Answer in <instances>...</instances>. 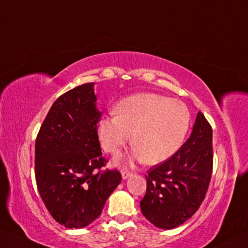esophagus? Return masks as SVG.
<instances>
[{
    "label": "esophagus",
    "mask_w": 248,
    "mask_h": 248,
    "mask_svg": "<svg viewBox=\"0 0 248 248\" xmlns=\"http://www.w3.org/2000/svg\"><path fill=\"white\" fill-rule=\"evenodd\" d=\"M132 174H133L132 172H128L126 170H123V171H122V179L126 180V179H128L129 176H132Z\"/></svg>",
    "instance_id": "obj_1"
}]
</instances>
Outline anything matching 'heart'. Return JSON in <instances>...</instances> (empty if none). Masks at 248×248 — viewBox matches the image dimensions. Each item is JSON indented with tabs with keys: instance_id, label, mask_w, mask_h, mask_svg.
Wrapping results in <instances>:
<instances>
[{
	"instance_id": "1",
	"label": "heart",
	"mask_w": 248,
	"mask_h": 248,
	"mask_svg": "<svg viewBox=\"0 0 248 248\" xmlns=\"http://www.w3.org/2000/svg\"><path fill=\"white\" fill-rule=\"evenodd\" d=\"M116 115L106 116L98 124L103 149L120 155L131 141L134 148L127 161L160 163L171 158L183 145L190 125L187 107L166 95L135 93L117 102Z\"/></svg>"
}]
</instances>
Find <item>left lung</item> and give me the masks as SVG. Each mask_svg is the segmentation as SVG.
<instances>
[{
    "instance_id": "8db88e82",
    "label": "left lung",
    "mask_w": 248,
    "mask_h": 248,
    "mask_svg": "<svg viewBox=\"0 0 248 248\" xmlns=\"http://www.w3.org/2000/svg\"><path fill=\"white\" fill-rule=\"evenodd\" d=\"M212 163V128L198 112L183 146L167 161L149 169L146 195L140 202L145 218L164 230L187 221L205 199Z\"/></svg>"
}]
</instances>
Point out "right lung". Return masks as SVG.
Masks as SVG:
<instances>
[{
	"instance_id": "obj_1",
	"label": "right lung",
	"mask_w": 248,
	"mask_h": 248,
	"mask_svg": "<svg viewBox=\"0 0 248 248\" xmlns=\"http://www.w3.org/2000/svg\"><path fill=\"white\" fill-rule=\"evenodd\" d=\"M93 86H78L56 99L36 140L39 194L56 222L68 229L97 219L122 181L117 170H100L107 160L98 138L101 112Z\"/></svg>"
}]
</instances>
